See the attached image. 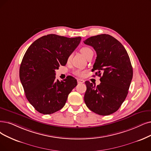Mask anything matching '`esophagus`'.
I'll use <instances>...</instances> for the list:
<instances>
[{"mask_svg":"<svg viewBox=\"0 0 151 151\" xmlns=\"http://www.w3.org/2000/svg\"><path fill=\"white\" fill-rule=\"evenodd\" d=\"M77 82L79 83H83L85 82V81H83V79H77Z\"/></svg>","mask_w":151,"mask_h":151,"instance_id":"obj_1","label":"esophagus"}]
</instances>
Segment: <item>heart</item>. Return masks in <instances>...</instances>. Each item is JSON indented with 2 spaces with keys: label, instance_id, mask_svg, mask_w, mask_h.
I'll list each match as a JSON object with an SVG mask.
<instances>
[{
  "label": "heart",
  "instance_id": "heart-1",
  "mask_svg": "<svg viewBox=\"0 0 151 151\" xmlns=\"http://www.w3.org/2000/svg\"><path fill=\"white\" fill-rule=\"evenodd\" d=\"M81 52L82 53V55L85 56L86 58L90 55V54L93 52V51L92 50L91 48L88 47H83L81 49ZM71 58V56H69L68 58V60H70ZM84 71L81 70V69H76L74 71V74L77 76L82 77L84 75Z\"/></svg>",
  "mask_w": 151,
  "mask_h": 151
}]
</instances>
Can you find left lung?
<instances>
[{
    "instance_id": "8db88e82",
    "label": "left lung",
    "mask_w": 151,
    "mask_h": 151,
    "mask_svg": "<svg viewBox=\"0 0 151 151\" xmlns=\"http://www.w3.org/2000/svg\"><path fill=\"white\" fill-rule=\"evenodd\" d=\"M83 43L95 50L92 71L96 70L95 75L101 77L97 86L86 82L84 101L93 112L109 115L119 109L128 95L133 74L129 57L122 44L109 35L91 37Z\"/></svg>"
}]
</instances>
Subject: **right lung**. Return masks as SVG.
<instances>
[{
	"instance_id": "1",
	"label": "right lung",
	"mask_w": 151,
	"mask_h": 151,
	"mask_svg": "<svg viewBox=\"0 0 151 151\" xmlns=\"http://www.w3.org/2000/svg\"><path fill=\"white\" fill-rule=\"evenodd\" d=\"M81 40L80 37L50 34L35 41L28 48L20 67V79L27 100L39 113L50 114L61 110L77 85L72 76L64 81L56 80L55 70L66 64Z\"/></svg>"
}]
</instances>
